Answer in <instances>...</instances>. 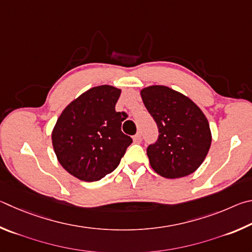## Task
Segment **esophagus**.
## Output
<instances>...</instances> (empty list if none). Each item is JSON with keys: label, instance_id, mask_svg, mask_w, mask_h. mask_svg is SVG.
<instances>
[{"label": "esophagus", "instance_id": "obj_1", "mask_svg": "<svg viewBox=\"0 0 252 252\" xmlns=\"http://www.w3.org/2000/svg\"><path fill=\"white\" fill-rule=\"evenodd\" d=\"M140 142H142V136H140V134L138 133V134H136V135L134 136V143L139 144Z\"/></svg>", "mask_w": 252, "mask_h": 252}]
</instances>
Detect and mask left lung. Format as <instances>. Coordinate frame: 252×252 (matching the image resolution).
Returning <instances> with one entry per match:
<instances>
[{"instance_id":"obj_1","label":"left lung","mask_w":252,"mask_h":252,"mask_svg":"<svg viewBox=\"0 0 252 252\" xmlns=\"http://www.w3.org/2000/svg\"><path fill=\"white\" fill-rule=\"evenodd\" d=\"M140 96L159 130L157 142L147 148L152 168L169 179L192 174L213 139L206 115L188 96L164 85L145 87Z\"/></svg>"}]
</instances>
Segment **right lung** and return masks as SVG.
Masks as SVG:
<instances>
[{
    "instance_id": "right-lung-1",
    "label": "right lung",
    "mask_w": 252,
    "mask_h": 252,
    "mask_svg": "<svg viewBox=\"0 0 252 252\" xmlns=\"http://www.w3.org/2000/svg\"><path fill=\"white\" fill-rule=\"evenodd\" d=\"M122 90L92 87L70 101L57 118L52 144L57 160L83 182L104 178L117 168L133 143L121 129L123 114L115 110Z\"/></svg>"
}]
</instances>
